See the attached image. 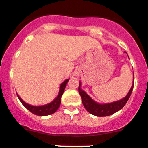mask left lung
I'll list each match as a JSON object with an SVG mask.
<instances>
[{
    "label": "left lung",
    "instance_id": "obj_1",
    "mask_svg": "<svg viewBox=\"0 0 148 148\" xmlns=\"http://www.w3.org/2000/svg\"><path fill=\"white\" fill-rule=\"evenodd\" d=\"M80 85H81V83L80 82V85L78 87V92L81 96L82 103H83L86 110L92 115H95V116L106 117L112 115L124 107L125 105L126 104L127 100L130 98L131 93H132L134 86V82L132 83L130 91L125 97H123L121 100H118V101L107 103V104H99V103L94 101L84 90H82L81 88H80Z\"/></svg>",
    "mask_w": 148,
    "mask_h": 148
}]
</instances>
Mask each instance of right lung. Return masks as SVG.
Wrapping results in <instances>:
<instances>
[{
  "label": "right lung",
  "mask_w": 148,
  "mask_h": 148,
  "mask_svg": "<svg viewBox=\"0 0 148 148\" xmlns=\"http://www.w3.org/2000/svg\"><path fill=\"white\" fill-rule=\"evenodd\" d=\"M69 79L65 80L63 83H61L60 86V90H59V93L58 96L56 97L54 100L51 102V103H48V104L44 105V106H30V105L28 104L25 102H24L22 99L20 97L19 95H18V97L19 98L20 101L21 102L23 105L25 106L29 111L32 112V113L35 114L36 115H39V116H45V115H49L51 114H53L57 111L58 108L60 107V105L61 103V97L63 95L64 90H65V86H66L67 83H68Z\"/></svg>",
  "instance_id": "right-lung-1"
}]
</instances>
